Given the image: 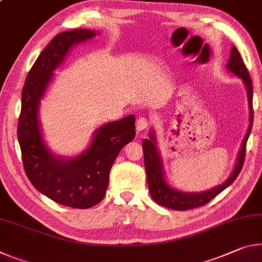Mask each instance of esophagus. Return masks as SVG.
Returning <instances> with one entry per match:
<instances>
[{"instance_id": "esophagus-1", "label": "esophagus", "mask_w": 262, "mask_h": 262, "mask_svg": "<svg viewBox=\"0 0 262 262\" xmlns=\"http://www.w3.org/2000/svg\"><path fill=\"white\" fill-rule=\"evenodd\" d=\"M149 124L150 123H149L148 120L146 118H143V116H141V118L138 119V121H136V130L142 132L144 129H147Z\"/></svg>"}]
</instances>
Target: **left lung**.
I'll use <instances>...</instances> for the list:
<instances>
[{"mask_svg": "<svg viewBox=\"0 0 262 262\" xmlns=\"http://www.w3.org/2000/svg\"><path fill=\"white\" fill-rule=\"evenodd\" d=\"M226 69L243 80L247 93L248 108H250V124H248L247 133L243 140L242 146H240V150L238 152V157H236L233 171H232L230 177H228L225 182H223L222 184L206 191L185 192V191H181L172 188V186L169 184L167 176H165L163 160H162L161 152L159 150V147H157L156 133L154 129H150L148 134L149 139H144L142 141L144 168H146L147 172L149 192H150L151 198L159 205L169 207V209L177 211H185L205 205L207 202H210L211 199L214 198L217 194L221 193L223 190H225L227 186H230L233 183L235 178L238 177L240 170L243 168L245 151H246V143L248 138H250L253 123V86L251 77L250 74H248L246 66L244 64L243 58L238 52V50L235 49V47H232L231 49L230 59H228L226 64Z\"/></svg>", "mask_w": 262, "mask_h": 262, "instance_id": "left-lung-1", "label": "left lung"}]
</instances>
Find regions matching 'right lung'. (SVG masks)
I'll return each mask as SVG.
<instances>
[{"mask_svg":"<svg viewBox=\"0 0 262 262\" xmlns=\"http://www.w3.org/2000/svg\"><path fill=\"white\" fill-rule=\"evenodd\" d=\"M100 32L76 29L58 34L41 51L22 91L17 136L24 170L31 184L58 204L89 209L105 197L110 171L121 149L135 138V116L105 123L94 130L90 146L74 157L53 152L45 142L39 122L40 101L73 47Z\"/></svg>","mask_w":262,"mask_h":262,"instance_id":"right-lung-1","label":"right lung"}]
</instances>
